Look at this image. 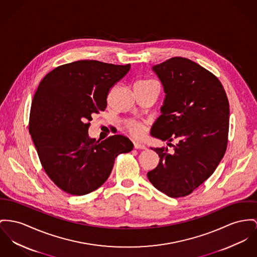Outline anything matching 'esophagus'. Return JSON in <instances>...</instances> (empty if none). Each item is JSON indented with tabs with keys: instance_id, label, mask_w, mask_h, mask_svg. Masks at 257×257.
Returning <instances> with one entry per match:
<instances>
[{
	"instance_id": "34e87169",
	"label": "esophagus",
	"mask_w": 257,
	"mask_h": 257,
	"mask_svg": "<svg viewBox=\"0 0 257 257\" xmlns=\"http://www.w3.org/2000/svg\"><path fill=\"white\" fill-rule=\"evenodd\" d=\"M135 148L136 149H146V146L142 143H139V142H135Z\"/></svg>"
}]
</instances>
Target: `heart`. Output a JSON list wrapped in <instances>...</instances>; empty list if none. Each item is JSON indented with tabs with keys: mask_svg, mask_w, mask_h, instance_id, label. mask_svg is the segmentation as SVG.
Listing matches in <instances>:
<instances>
[{
	"mask_svg": "<svg viewBox=\"0 0 257 257\" xmlns=\"http://www.w3.org/2000/svg\"><path fill=\"white\" fill-rule=\"evenodd\" d=\"M154 80H151V79H146V80H143V81H140L141 83H148V82H152ZM126 127H127V131L130 132V134L135 137H141L144 133V125L137 121V120H128L126 122Z\"/></svg>",
	"mask_w": 257,
	"mask_h": 257,
	"instance_id": "b5f03b06",
	"label": "heart"
}]
</instances>
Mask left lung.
Listing matches in <instances>:
<instances>
[{
  "mask_svg": "<svg viewBox=\"0 0 257 257\" xmlns=\"http://www.w3.org/2000/svg\"><path fill=\"white\" fill-rule=\"evenodd\" d=\"M153 71L166 98L151 136L169 141L173 152L152 148L160 162L147 176L169 197H185L214 172L226 152L229 101L217 77L190 59L172 57ZM173 140L175 146L170 143Z\"/></svg>",
  "mask_w": 257,
  "mask_h": 257,
  "instance_id": "8db88e82",
  "label": "left lung"
}]
</instances>
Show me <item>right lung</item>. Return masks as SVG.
Returning a JSON list of instances; mask_svg holds the SVG:
<instances>
[{
    "label": "right lung",
    "mask_w": 257,
    "mask_h": 257,
    "mask_svg": "<svg viewBox=\"0 0 257 257\" xmlns=\"http://www.w3.org/2000/svg\"><path fill=\"white\" fill-rule=\"evenodd\" d=\"M130 69L79 60L53 69L38 86L29 133L46 173L64 192L82 196L99 188L117 156L133 150L120 135L103 141L88 137L92 115L105 110L109 90Z\"/></svg>",
    "instance_id": "1"
}]
</instances>
